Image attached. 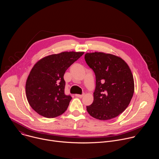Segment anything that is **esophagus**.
I'll return each instance as SVG.
<instances>
[{
  "label": "esophagus",
  "mask_w": 159,
  "mask_h": 159,
  "mask_svg": "<svg viewBox=\"0 0 159 159\" xmlns=\"http://www.w3.org/2000/svg\"><path fill=\"white\" fill-rule=\"evenodd\" d=\"M85 95V94H75V96L78 97V98H82V97H84Z\"/></svg>",
  "instance_id": "obj_1"
}]
</instances>
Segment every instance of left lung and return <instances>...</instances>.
<instances>
[{
	"label": "left lung",
	"instance_id": "left-lung-1",
	"mask_svg": "<svg viewBox=\"0 0 159 159\" xmlns=\"http://www.w3.org/2000/svg\"><path fill=\"white\" fill-rule=\"evenodd\" d=\"M84 58L96 76L94 101L87 106V112L100 120L117 117L128 106L134 93L128 65L118 57L101 52L88 53Z\"/></svg>",
	"mask_w": 159,
	"mask_h": 159
}]
</instances>
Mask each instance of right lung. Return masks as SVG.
<instances>
[{
    "instance_id": "1",
    "label": "right lung",
    "mask_w": 159,
    "mask_h": 159,
    "mask_svg": "<svg viewBox=\"0 0 159 159\" xmlns=\"http://www.w3.org/2000/svg\"><path fill=\"white\" fill-rule=\"evenodd\" d=\"M84 52H62L38 61L31 69L26 84V93L31 107L48 118L58 116L67 109L72 99L65 94L63 75Z\"/></svg>"
}]
</instances>
